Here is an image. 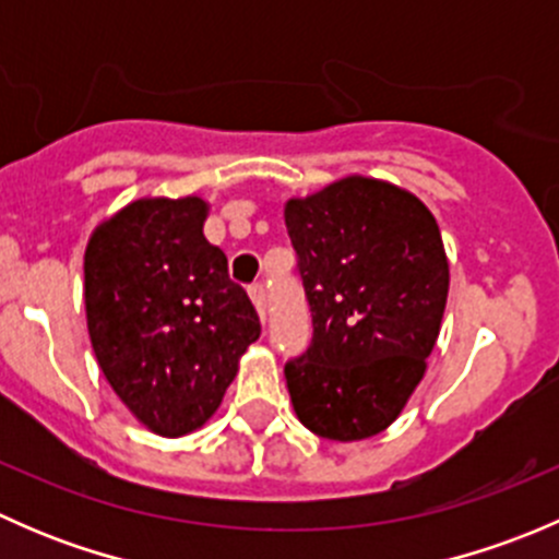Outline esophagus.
<instances>
[{
    "mask_svg": "<svg viewBox=\"0 0 559 559\" xmlns=\"http://www.w3.org/2000/svg\"><path fill=\"white\" fill-rule=\"evenodd\" d=\"M248 297H251L253 308H257L259 319L264 321V308H267V295H264V284H251L248 286Z\"/></svg>",
    "mask_w": 559,
    "mask_h": 559,
    "instance_id": "34e87169",
    "label": "esophagus"
}]
</instances>
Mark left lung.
I'll return each mask as SVG.
<instances>
[{"label": "left lung", "mask_w": 559, "mask_h": 559, "mask_svg": "<svg viewBox=\"0 0 559 559\" xmlns=\"http://www.w3.org/2000/svg\"><path fill=\"white\" fill-rule=\"evenodd\" d=\"M284 222L313 337L284 368L295 414L330 441L386 430L419 386L441 332L449 259L425 202L348 175L292 197Z\"/></svg>", "instance_id": "1"}]
</instances>
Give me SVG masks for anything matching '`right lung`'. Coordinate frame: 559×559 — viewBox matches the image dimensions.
<instances>
[{"mask_svg": "<svg viewBox=\"0 0 559 559\" xmlns=\"http://www.w3.org/2000/svg\"><path fill=\"white\" fill-rule=\"evenodd\" d=\"M202 197H143L94 229L83 300L107 384L165 438L200 430L259 337V316L227 257L202 235Z\"/></svg>", "mask_w": 559, "mask_h": 559, "instance_id": "add662e5", "label": "right lung"}]
</instances>
